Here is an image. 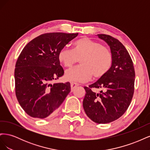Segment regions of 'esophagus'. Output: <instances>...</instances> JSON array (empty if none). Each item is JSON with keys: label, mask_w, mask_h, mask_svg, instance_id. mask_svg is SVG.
I'll use <instances>...</instances> for the list:
<instances>
[{"label": "esophagus", "mask_w": 150, "mask_h": 150, "mask_svg": "<svg viewBox=\"0 0 150 150\" xmlns=\"http://www.w3.org/2000/svg\"><path fill=\"white\" fill-rule=\"evenodd\" d=\"M79 86V84H78V83H73V82H71V90L72 91V90H73L75 88L78 87V86Z\"/></svg>", "instance_id": "obj_1"}]
</instances>
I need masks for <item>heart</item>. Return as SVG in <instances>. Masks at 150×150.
<instances>
[{
  "instance_id": "heart-1",
  "label": "heart",
  "mask_w": 150,
  "mask_h": 150,
  "mask_svg": "<svg viewBox=\"0 0 150 150\" xmlns=\"http://www.w3.org/2000/svg\"><path fill=\"white\" fill-rule=\"evenodd\" d=\"M79 59L80 65L67 71L66 79L76 82H85L92 78L99 79L110 70L113 55L110 49L86 37L76 39L72 49L64 48L58 54V60L66 68L71 67Z\"/></svg>"
}]
</instances>
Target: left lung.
Returning <instances> with one entry per match:
<instances>
[{"label": "left lung", "instance_id": "8db88e82", "mask_svg": "<svg viewBox=\"0 0 150 150\" xmlns=\"http://www.w3.org/2000/svg\"><path fill=\"white\" fill-rule=\"evenodd\" d=\"M110 47L113 62L108 73L96 83L84 87L83 108L89 118L106 124L120 117L128 108L133 96L135 72L132 59L125 47L110 35L98 34ZM101 88L100 93L92 91Z\"/></svg>", "mask_w": 150, "mask_h": 150}]
</instances>
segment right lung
<instances>
[{
	"instance_id": "obj_1",
	"label": "right lung",
	"mask_w": 150,
	"mask_h": 150,
	"mask_svg": "<svg viewBox=\"0 0 150 150\" xmlns=\"http://www.w3.org/2000/svg\"><path fill=\"white\" fill-rule=\"evenodd\" d=\"M78 35L51 33L30 41L18 57L14 71L17 99L24 111L33 117L51 116L71 91L69 82L51 84L64 75L58 54Z\"/></svg>"
}]
</instances>
